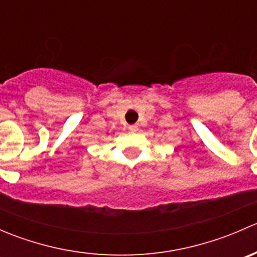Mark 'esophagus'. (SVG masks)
I'll return each mask as SVG.
<instances>
[{
	"mask_svg": "<svg viewBox=\"0 0 257 257\" xmlns=\"http://www.w3.org/2000/svg\"><path fill=\"white\" fill-rule=\"evenodd\" d=\"M139 129L138 124H133V125H129V131L131 132H137Z\"/></svg>",
	"mask_w": 257,
	"mask_h": 257,
	"instance_id": "1",
	"label": "esophagus"
}]
</instances>
